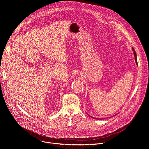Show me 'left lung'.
<instances>
[{"mask_svg": "<svg viewBox=\"0 0 149 149\" xmlns=\"http://www.w3.org/2000/svg\"><path fill=\"white\" fill-rule=\"evenodd\" d=\"M132 50L134 51V56H135V62H136V63L137 64V58H136V52H135V50H134V47H132ZM95 119H98V120H99V119H103V118H101V119H100V118H95Z\"/></svg>", "mask_w": 149, "mask_h": 149, "instance_id": "left-lung-1", "label": "left lung"}]
</instances>
